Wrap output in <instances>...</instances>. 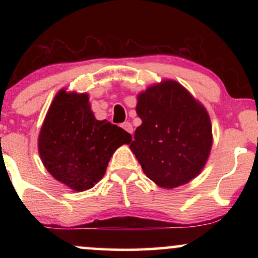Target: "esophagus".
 <instances>
[{
  "mask_svg": "<svg viewBox=\"0 0 258 258\" xmlns=\"http://www.w3.org/2000/svg\"><path fill=\"white\" fill-rule=\"evenodd\" d=\"M121 127H122L123 130H125L126 132H128V133H133V127H132V125L130 122H123L122 125H121Z\"/></svg>",
  "mask_w": 258,
  "mask_h": 258,
  "instance_id": "esophagus-1",
  "label": "esophagus"
}]
</instances>
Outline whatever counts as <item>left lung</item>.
I'll use <instances>...</instances> for the list:
<instances>
[{
  "label": "left lung",
  "mask_w": 258,
  "mask_h": 258,
  "mask_svg": "<svg viewBox=\"0 0 258 258\" xmlns=\"http://www.w3.org/2000/svg\"><path fill=\"white\" fill-rule=\"evenodd\" d=\"M142 125L130 149L156 185L173 189L194 179L212 148L206 108L174 80H162L137 96Z\"/></svg>",
  "instance_id": "1"
}]
</instances>
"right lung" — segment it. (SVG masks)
<instances>
[{
  "label": "right lung",
  "mask_w": 258,
  "mask_h": 258,
  "mask_svg": "<svg viewBox=\"0 0 258 258\" xmlns=\"http://www.w3.org/2000/svg\"><path fill=\"white\" fill-rule=\"evenodd\" d=\"M132 136L106 120H97L87 93L61 88L47 111L38 135V154L46 170L74 191L93 188L109 160Z\"/></svg>",
  "instance_id": "1"
}]
</instances>
